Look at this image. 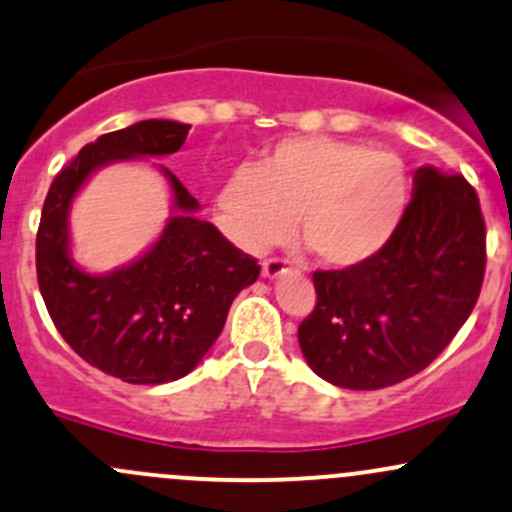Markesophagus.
Instances as JSON below:
<instances>
[{
    "mask_svg": "<svg viewBox=\"0 0 512 512\" xmlns=\"http://www.w3.org/2000/svg\"><path fill=\"white\" fill-rule=\"evenodd\" d=\"M262 274H265L267 279H282L284 274H287V265H284V260H279V257H272V260H267L265 265H262Z\"/></svg>",
    "mask_w": 512,
    "mask_h": 512,
    "instance_id": "esophagus-1",
    "label": "esophagus"
}]
</instances>
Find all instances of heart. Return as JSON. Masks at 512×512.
Segmentation results:
<instances>
[{"label": "heart", "mask_w": 512, "mask_h": 512, "mask_svg": "<svg viewBox=\"0 0 512 512\" xmlns=\"http://www.w3.org/2000/svg\"><path fill=\"white\" fill-rule=\"evenodd\" d=\"M220 228L252 255L299 238L326 270L346 272L385 250L410 206L400 157L328 137L274 144L260 164L240 166L215 196Z\"/></svg>", "instance_id": "b5f03b06"}]
</instances>
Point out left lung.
<instances>
[{
	"label": "left lung",
	"instance_id": "left-lung-1",
	"mask_svg": "<svg viewBox=\"0 0 512 512\" xmlns=\"http://www.w3.org/2000/svg\"><path fill=\"white\" fill-rule=\"evenodd\" d=\"M486 272V223L459 174L414 171L412 201L385 250L355 270L314 272L316 306L299 326L326 383L380 390L412 378L466 324Z\"/></svg>",
	"mask_w": 512,
	"mask_h": 512
}]
</instances>
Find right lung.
Segmentation results:
<instances>
[{
    "instance_id": "obj_1",
    "label": "right lung",
    "mask_w": 512,
    "mask_h": 512,
    "mask_svg": "<svg viewBox=\"0 0 512 512\" xmlns=\"http://www.w3.org/2000/svg\"><path fill=\"white\" fill-rule=\"evenodd\" d=\"M191 125L142 120L85 144L48 188L36 235L41 297L58 333L85 363L132 385H161L191 373L223 331L233 299L257 282L260 265L230 245L166 166L171 218L157 242L112 272L73 260L68 215L102 166L179 152Z\"/></svg>"
}]
</instances>
